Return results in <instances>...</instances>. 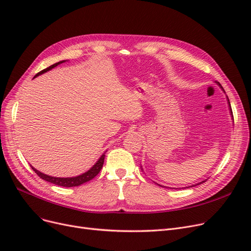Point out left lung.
<instances>
[{
    "mask_svg": "<svg viewBox=\"0 0 251 251\" xmlns=\"http://www.w3.org/2000/svg\"><path fill=\"white\" fill-rule=\"evenodd\" d=\"M220 86H221V88H223L222 87V85L221 84H219ZM224 90V89H223ZM227 101H228V99H227ZM228 104H230V101H228ZM230 111H231V115H233V112H232V108H231V104H230ZM233 120H234V117H233ZM205 180H207V179H205ZM205 180H203V181H201V182H199V183H197V184H200V183H202V182H205ZM196 186V184H195ZM192 187H194V186H192Z\"/></svg>",
    "mask_w": 251,
    "mask_h": 251,
    "instance_id": "obj_1",
    "label": "left lung"
}]
</instances>
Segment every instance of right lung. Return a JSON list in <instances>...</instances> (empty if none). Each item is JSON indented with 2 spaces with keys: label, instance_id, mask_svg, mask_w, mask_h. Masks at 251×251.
I'll return each instance as SVG.
<instances>
[{
  "label": "right lung",
  "instance_id": "1",
  "mask_svg": "<svg viewBox=\"0 0 251 251\" xmlns=\"http://www.w3.org/2000/svg\"><path fill=\"white\" fill-rule=\"evenodd\" d=\"M63 61H64V60H63ZM63 61H59V62H56V63H54V64L50 65L49 68H47V69H45V70L41 71L40 73H38V74L35 75V77H37V75H42V74H44V73L50 71V70L53 69V68L57 67V65H58L59 63H62ZM104 156H105V155L103 154V155L99 159V161H97V162L95 163V164L93 165V167H92L91 169H89L87 172L81 174V176H75V177H64V178H63V177H54V176H47V174H44V173H42V172L38 171L37 169H35L32 166H30V167H31L32 170H34V171L38 174V176H39L42 179H44V180H46V181H48V182H51V183H54V184H57V186H60V187L72 188V187H78V186H80V184L85 183V182H87V181L91 180L92 178H94V177L97 176V174L100 173V171L101 168H102L103 162H104Z\"/></svg>",
  "mask_w": 251,
  "mask_h": 251
}]
</instances>
